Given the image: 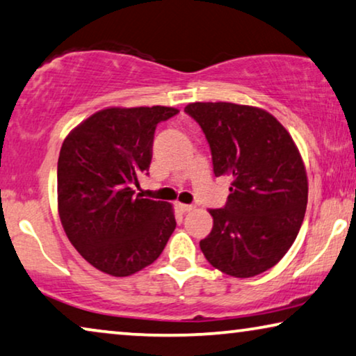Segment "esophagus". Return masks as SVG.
<instances>
[{
    "mask_svg": "<svg viewBox=\"0 0 356 356\" xmlns=\"http://www.w3.org/2000/svg\"><path fill=\"white\" fill-rule=\"evenodd\" d=\"M176 208H177L180 212H190V211H193V206H192V204H184V203H177Z\"/></svg>",
    "mask_w": 356,
    "mask_h": 356,
    "instance_id": "obj_1",
    "label": "esophagus"
}]
</instances>
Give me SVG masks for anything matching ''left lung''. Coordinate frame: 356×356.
<instances>
[{"mask_svg":"<svg viewBox=\"0 0 356 356\" xmlns=\"http://www.w3.org/2000/svg\"><path fill=\"white\" fill-rule=\"evenodd\" d=\"M185 113L208 139L216 177H233L224 208L209 211L214 225L201 251L230 277H256L283 259L300 230L309 198L300 153L262 108L195 102Z\"/></svg>","mask_w":356,"mask_h":356,"instance_id":"1","label":"left lung"}]
</instances>
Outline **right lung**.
Listing matches in <instances>:
<instances>
[{
    "instance_id": "add662e5",
    "label": "right lung",
    "mask_w": 356,
    "mask_h": 356,
    "mask_svg": "<svg viewBox=\"0 0 356 356\" xmlns=\"http://www.w3.org/2000/svg\"><path fill=\"white\" fill-rule=\"evenodd\" d=\"M172 107L104 108L63 140L57 206L76 251L100 272L129 277L160 257L176 229L172 204L142 198L132 187L152 163L156 124Z\"/></svg>"
}]
</instances>
